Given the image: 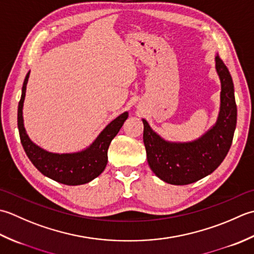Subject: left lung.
I'll use <instances>...</instances> for the list:
<instances>
[{
    "label": "left lung",
    "mask_w": 254,
    "mask_h": 254,
    "mask_svg": "<svg viewBox=\"0 0 254 254\" xmlns=\"http://www.w3.org/2000/svg\"><path fill=\"white\" fill-rule=\"evenodd\" d=\"M215 61L221 83L220 111L215 125L203 136L190 142L167 141L142 120L149 167L159 179L169 184H190L213 173L231 147L237 125L234 83L218 55Z\"/></svg>",
    "instance_id": "left-lung-1"
}]
</instances>
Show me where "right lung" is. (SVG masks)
<instances>
[{
	"label": "right lung",
	"mask_w": 254,
	"mask_h": 254,
	"mask_svg": "<svg viewBox=\"0 0 254 254\" xmlns=\"http://www.w3.org/2000/svg\"><path fill=\"white\" fill-rule=\"evenodd\" d=\"M29 72L26 74L23 83L22 96L18 103L17 126L20 142L23 144L26 154L39 172L46 177L65 185H81L91 182L97 178L107 164V150L114 137L120 131L128 118L125 112L116 117L103 129L90 147L73 153H54L46 151L30 140L26 133L23 120V105L26 94Z\"/></svg>",
	"instance_id": "right-lung-1"
}]
</instances>
